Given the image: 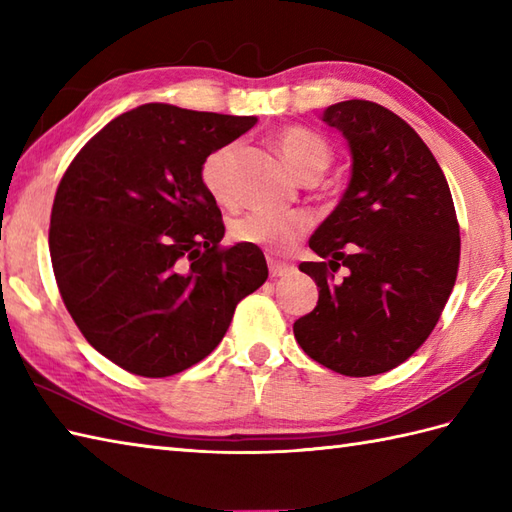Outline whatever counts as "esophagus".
I'll list each match as a JSON object with an SVG mask.
<instances>
[{
    "mask_svg": "<svg viewBox=\"0 0 512 512\" xmlns=\"http://www.w3.org/2000/svg\"><path fill=\"white\" fill-rule=\"evenodd\" d=\"M268 268H270V277H284L292 270L290 264L279 262V259H275V257H268Z\"/></svg>",
    "mask_w": 512,
    "mask_h": 512,
    "instance_id": "1",
    "label": "esophagus"
}]
</instances>
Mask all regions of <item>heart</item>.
<instances>
[{
  "label": "heart",
  "mask_w": 512,
  "mask_h": 512,
  "mask_svg": "<svg viewBox=\"0 0 512 512\" xmlns=\"http://www.w3.org/2000/svg\"><path fill=\"white\" fill-rule=\"evenodd\" d=\"M277 145L290 169L301 180L319 178L330 167L332 151L319 136L308 129L290 127L277 136ZM237 154V143H228L204 158L200 178L204 189L217 202L231 200V173ZM312 217L306 211L295 213H248L233 222L231 233L237 242L257 244L275 253H286L310 231Z\"/></svg>",
  "instance_id": "b5f03b06"
}]
</instances>
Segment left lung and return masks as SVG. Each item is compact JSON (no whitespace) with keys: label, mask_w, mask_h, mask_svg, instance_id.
Returning <instances> with one entry per match:
<instances>
[{"label":"left lung","mask_w":512,"mask_h":512,"mask_svg":"<svg viewBox=\"0 0 512 512\" xmlns=\"http://www.w3.org/2000/svg\"><path fill=\"white\" fill-rule=\"evenodd\" d=\"M352 154L336 209L310 237L325 262H303L319 301L292 325L314 361L345 376L405 363L427 341L460 264V226L447 178L422 138L372 101L325 107ZM348 268L343 280L333 273Z\"/></svg>","instance_id":"left-lung-1"}]
</instances>
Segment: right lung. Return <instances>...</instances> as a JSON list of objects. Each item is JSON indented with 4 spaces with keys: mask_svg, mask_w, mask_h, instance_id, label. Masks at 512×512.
<instances>
[{
    "mask_svg": "<svg viewBox=\"0 0 512 512\" xmlns=\"http://www.w3.org/2000/svg\"><path fill=\"white\" fill-rule=\"evenodd\" d=\"M255 123L147 103L107 123L61 178L59 292L88 343L127 372L165 378L200 363L266 281L259 246L220 248L222 213L200 178L204 158Z\"/></svg>",
    "mask_w": 512,
    "mask_h": 512,
    "instance_id": "1",
    "label": "right lung"
}]
</instances>
